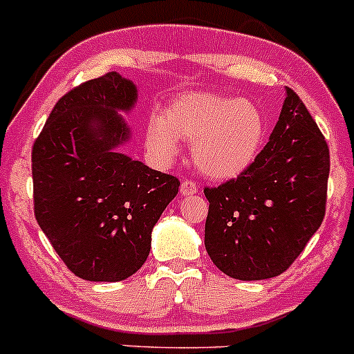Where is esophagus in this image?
<instances>
[{"instance_id": "esophagus-1", "label": "esophagus", "mask_w": 354, "mask_h": 354, "mask_svg": "<svg viewBox=\"0 0 354 354\" xmlns=\"http://www.w3.org/2000/svg\"><path fill=\"white\" fill-rule=\"evenodd\" d=\"M196 191H198V185H196L194 182L182 180V184H180V194L182 196H192V194H196Z\"/></svg>"}]
</instances>
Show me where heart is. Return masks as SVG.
<instances>
[{
	"instance_id": "b5f03b06",
	"label": "heart",
	"mask_w": 354,
	"mask_h": 354,
	"mask_svg": "<svg viewBox=\"0 0 354 354\" xmlns=\"http://www.w3.org/2000/svg\"><path fill=\"white\" fill-rule=\"evenodd\" d=\"M266 138V119L254 102L213 93L177 98L165 118L150 119L147 145L156 158L170 162L180 141L191 143L192 162L204 177L228 180L245 172Z\"/></svg>"
}]
</instances>
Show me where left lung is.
Wrapping results in <instances>:
<instances>
[{"mask_svg": "<svg viewBox=\"0 0 354 354\" xmlns=\"http://www.w3.org/2000/svg\"><path fill=\"white\" fill-rule=\"evenodd\" d=\"M329 167L326 138L286 88L278 122L252 165L204 189V245L213 264L242 281L285 272L322 223Z\"/></svg>", "mask_w": 354, "mask_h": 354, "instance_id": "1", "label": "left lung"}]
</instances>
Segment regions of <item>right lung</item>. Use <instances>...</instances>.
Here are the masks:
<instances>
[{
    "label": "right lung",
    "instance_id": "right-lung-1",
    "mask_svg": "<svg viewBox=\"0 0 354 354\" xmlns=\"http://www.w3.org/2000/svg\"><path fill=\"white\" fill-rule=\"evenodd\" d=\"M136 102V85L119 73L90 80L57 100L32 148L35 220L86 281H122L145 264L180 185L119 151L131 140L121 112Z\"/></svg>",
    "mask_w": 354,
    "mask_h": 354
}]
</instances>
